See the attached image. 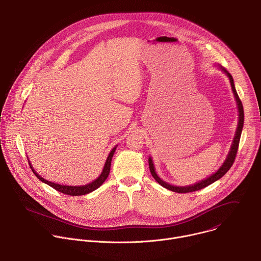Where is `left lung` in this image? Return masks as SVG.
Listing matches in <instances>:
<instances>
[{"label":"left lung","mask_w":261,"mask_h":261,"mask_svg":"<svg viewBox=\"0 0 261 261\" xmlns=\"http://www.w3.org/2000/svg\"><path fill=\"white\" fill-rule=\"evenodd\" d=\"M219 68L226 73V75L229 77L230 79V82H231V86H232V89H233V92H234V95H235V98H236V101H237V106H238V112H239V122H238V127H237V130H236V134H235V137H234V140H233V143H232V146H231V149H230V152L226 159V161L224 162V164L222 165V167L215 173L213 174L212 176L207 177L206 179L198 182V183H195L193 185H189V186H184V187H181V186H174V185H171V184H168L167 182L163 181L155 173V170H154V167H153V163H152V160L151 158H148V165H149V170H150V173L152 175V177L155 179V181L163 187L173 191V192H177V193H188V192H193V191H197V190H200L211 184H213L214 182L218 181L219 179H221L230 169L231 167L233 166L234 162H235V158H236V154H237V151H238V147H239V142H240V137H241V133H242V129H243V124H244V110H243V105H242V101L241 99L239 98L238 96V93L236 91V88H235V84H234V80H233V77L232 75L224 68L222 67L221 65H219Z\"/></svg>","instance_id":"left-lung-1"}]
</instances>
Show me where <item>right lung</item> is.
<instances>
[{"instance_id":"obj_1","label":"right lung","mask_w":261,"mask_h":261,"mask_svg":"<svg viewBox=\"0 0 261 261\" xmlns=\"http://www.w3.org/2000/svg\"><path fill=\"white\" fill-rule=\"evenodd\" d=\"M116 148H117V146H115V147L111 150V152H110V154H109V156H108V159H107V161H106V164H105V167H103V169H102V172H101V174L98 176V178L95 179L93 182H91V183H89V184H86V185H83V186H67V185H61V184H57V183L49 182V181L43 179L42 177H40V176L32 169V166L30 165V163H29V162H28V163H29V166H30L32 172L34 173V175H35L41 182L47 184L48 186L53 187L54 189H56L57 191H59V192H61V193H64V194H67V195H71V196H80V195H85V194H88V193L94 191V190L97 189L99 186H101L102 183L107 180V178H108V176H109V174H110L111 163H112L113 155H114V153H115V151H116Z\"/></svg>"}]
</instances>
